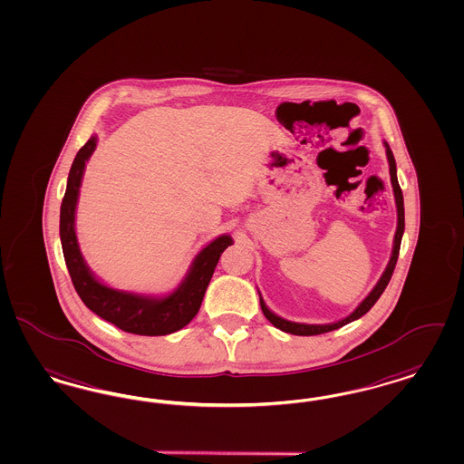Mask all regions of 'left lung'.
I'll return each mask as SVG.
<instances>
[{
    "label": "left lung",
    "instance_id": "1",
    "mask_svg": "<svg viewBox=\"0 0 464 464\" xmlns=\"http://www.w3.org/2000/svg\"><path fill=\"white\" fill-rule=\"evenodd\" d=\"M385 151H387V160H389V169H391V182H392V189H394L395 207H397V230H395L394 236V247H392V256L389 259V265L385 268V272L380 276V280L377 282V285L373 287V291L370 292L362 301H361L360 306L354 309L349 316H345L343 320L335 322V324H328V325H308V324H295V322H289V320H284L280 316H276L275 313H272L270 309L266 308L265 301L261 299V294H259V304H261V311L263 314L266 316V320L272 324V325L280 328L282 332H287L292 335H320V334H325V332H332V330H337L341 326L347 325L354 320L361 318L362 314H366L372 306L378 301V297L383 294L387 284L391 282V276L394 274L395 263H397V257H399V249H401V240H402V234H404V199H402V190L399 188V182H397V169H395V160L389 144L385 142Z\"/></svg>",
    "mask_w": 464,
    "mask_h": 464
}]
</instances>
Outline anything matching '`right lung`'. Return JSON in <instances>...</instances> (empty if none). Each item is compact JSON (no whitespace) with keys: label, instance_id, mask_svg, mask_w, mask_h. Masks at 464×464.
I'll use <instances>...</instances> for the list:
<instances>
[{"label":"right lung","instance_id":"1","mask_svg":"<svg viewBox=\"0 0 464 464\" xmlns=\"http://www.w3.org/2000/svg\"><path fill=\"white\" fill-rule=\"evenodd\" d=\"M94 148L96 138H91L75 156L60 209V239L72 284L87 308L123 332L136 335H167L177 332L198 314L217 263L234 240L230 236H220L211 240L194 257L189 274L182 284L165 297L140 295L104 285L91 274L75 236V207L79 189L86 161Z\"/></svg>","mask_w":464,"mask_h":464}]
</instances>
